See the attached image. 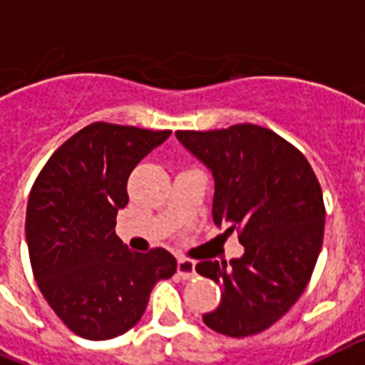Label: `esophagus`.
<instances>
[{
  "mask_svg": "<svg viewBox=\"0 0 365 365\" xmlns=\"http://www.w3.org/2000/svg\"><path fill=\"white\" fill-rule=\"evenodd\" d=\"M197 264H195V260L189 259H180L178 260V274L182 275L183 279H192L195 275H197Z\"/></svg>",
  "mask_w": 365,
  "mask_h": 365,
  "instance_id": "esophagus-1",
  "label": "esophagus"
}]
</instances>
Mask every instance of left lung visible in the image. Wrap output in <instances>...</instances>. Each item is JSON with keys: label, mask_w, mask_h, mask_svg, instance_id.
I'll return each instance as SVG.
<instances>
[{"label": "left lung", "mask_w": 365, "mask_h": 365, "mask_svg": "<svg viewBox=\"0 0 365 365\" xmlns=\"http://www.w3.org/2000/svg\"><path fill=\"white\" fill-rule=\"evenodd\" d=\"M176 138L212 173L213 223L238 229L244 245L229 264H197L223 289L204 324L230 337L259 334L294 306L313 274L324 234L321 185L306 157L260 125L176 131Z\"/></svg>", "instance_id": "obj_1"}]
</instances>
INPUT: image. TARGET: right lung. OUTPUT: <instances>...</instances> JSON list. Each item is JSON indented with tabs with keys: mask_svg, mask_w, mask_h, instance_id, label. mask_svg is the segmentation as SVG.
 Listing matches in <instances>:
<instances>
[{
	"mask_svg": "<svg viewBox=\"0 0 365 365\" xmlns=\"http://www.w3.org/2000/svg\"><path fill=\"white\" fill-rule=\"evenodd\" d=\"M170 133L91 123L56 150L29 192L26 242L35 281L80 337L131 330L157 281L176 274L167 250L133 253L115 234L129 174Z\"/></svg>",
	"mask_w": 365,
	"mask_h": 365,
	"instance_id": "obj_1",
	"label": "right lung"
}]
</instances>
